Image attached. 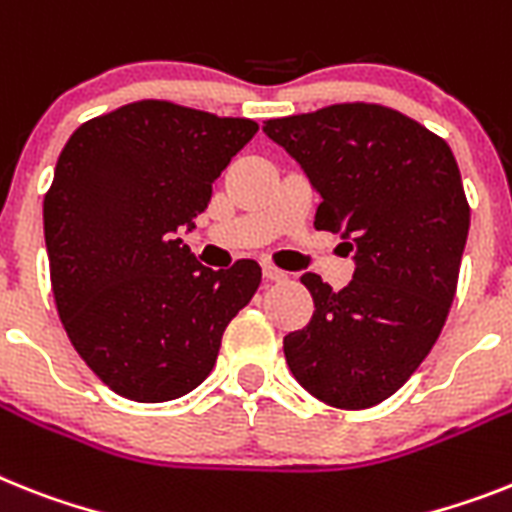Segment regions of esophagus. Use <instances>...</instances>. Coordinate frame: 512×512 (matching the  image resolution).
<instances>
[{
    "label": "esophagus",
    "instance_id": "1",
    "mask_svg": "<svg viewBox=\"0 0 512 512\" xmlns=\"http://www.w3.org/2000/svg\"><path fill=\"white\" fill-rule=\"evenodd\" d=\"M263 276H265V281H270V283H283V281H289V273H286V270H281V268H276V265H263Z\"/></svg>",
    "mask_w": 512,
    "mask_h": 512
}]
</instances>
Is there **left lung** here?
<instances>
[{
  "instance_id": "8db88e82",
  "label": "left lung",
  "mask_w": 512,
  "mask_h": 512,
  "mask_svg": "<svg viewBox=\"0 0 512 512\" xmlns=\"http://www.w3.org/2000/svg\"><path fill=\"white\" fill-rule=\"evenodd\" d=\"M263 132L320 192L315 229L356 249L346 289L302 276L315 312L283 338L291 375L336 409L377 406L432 351L458 289L471 208L453 150L401 111L362 101L268 119Z\"/></svg>"
}]
</instances>
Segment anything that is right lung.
Listing matches in <instances>:
<instances>
[{
  "label": "right lung",
  "mask_w": 512,
  "mask_h": 512,
  "mask_svg": "<svg viewBox=\"0 0 512 512\" xmlns=\"http://www.w3.org/2000/svg\"><path fill=\"white\" fill-rule=\"evenodd\" d=\"M255 132L148 98L88 119L59 153L44 197L51 291L75 351L122 398L195 390L263 281L255 260L210 270L176 239Z\"/></svg>",
  "instance_id": "right-lung-1"
}]
</instances>
